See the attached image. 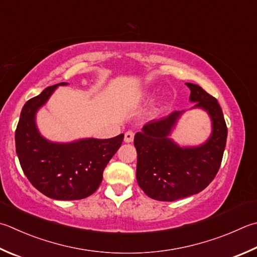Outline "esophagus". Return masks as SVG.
<instances>
[{
    "instance_id": "esophagus-1",
    "label": "esophagus",
    "mask_w": 257,
    "mask_h": 257,
    "mask_svg": "<svg viewBox=\"0 0 257 257\" xmlns=\"http://www.w3.org/2000/svg\"><path fill=\"white\" fill-rule=\"evenodd\" d=\"M134 140V132L133 131H127V132H125L124 134V141L126 143L132 142Z\"/></svg>"
}]
</instances>
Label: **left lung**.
<instances>
[{
  "mask_svg": "<svg viewBox=\"0 0 257 257\" xmlns=\"http://www.w3.org/2000/svg\"><path fill=\"white\" fill-rule=\"evenodd\" d=\"M193 107L207 110L212 122L208 141L196 148H180L169 139L181 112L153 119L134 138L138 152L137 180L152 199L174 201L195 195L214 180L218 172L227 140V126L218 100L200 86L187 83Z\"/></svg>",
  "mask_w": 257,
  "mask_h": 257,
  "instance_id": "1",
  "label": "left lung"
}]
</instances>
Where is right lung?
<instances>
[{"label":"right lung","instance_id":"right-lung-1","mask_svg":"<svg viewBox=\"0 0 257 257\" xmlns=\"http://www.w3.org/2000/svg\"><path fill=\"white\" fill-rule=\"evenodd\" d=\"M59 85L67 83L47 87L24 104L16 130L17 154L28 180L43 195L57 200L84 199L98 189L104 169L122 145L124 134L66 144L43 139L35 116Z\"/></svg>","mask_w":257,"mask_h":257}]
</instances>
